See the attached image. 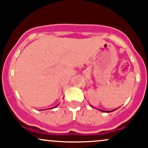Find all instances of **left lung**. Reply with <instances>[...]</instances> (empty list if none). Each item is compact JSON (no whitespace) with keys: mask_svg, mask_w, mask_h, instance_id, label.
<instances>
[{"mask_svg":"<svg viewBox=\"0 0 148 148\" xmlns=\"http://www.w3.org/2000/svg\"><path fill=\"white\" fill-rule=\"evenodd\" d=\"M91 107H92V108H94V107H93V106H91ZM96 109L99 110V111H101V112H106V113H109V112H112V111H116V110L117 109V108H116V109L113 110V111H103V110H101V109H99V108H96Z\"/></svg>","mask_w":148,"mask_h":148,"instance_id":"obj_1","label":"left lung"}]
</instances>
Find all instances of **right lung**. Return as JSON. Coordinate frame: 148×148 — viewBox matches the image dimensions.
I'll return each instance as SVG.
<instances>
[{
	"label": "right lung",
	"instance_id": "add662e5",
	"mask_svg": "<svg viewBox=\"0 0 148 148\" xmlns=\"http://www.w3.org/2000/svg\"><path fill=\"white\" fill-rule=\"evenodd\" d=\"M58 105H59V104H58ZM58 105L55 106H54V107H52V108H55V107H57V106H58Z\"/></svg>",
	"mask_w": 148,
	"mask_h": 148
}]
</instances>
